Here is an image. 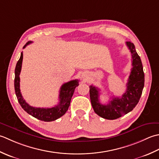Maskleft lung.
Masks as SVG:
<instances>
[{
	"label": "left lung",
	"instance_id": "1",
	"mask_svg": "<svg viewBox=\"0 0 159 159\" xmlns=\"http://www.w3.org/2000/svg\"><path fill=\"white\" fill-rule=\"evenodd\" d=\"M132 56V66L128 83L127 89L121 98H113L107 104L100 103L98 88L90 86V98L93 108L97 115L109 120L118 119L132 111L137 106L143 91L145 75L143 65L133 43L126 42Z\"/></svg>",
	"mask_w": 159,
	"mask_h": 159
}]
</instances>
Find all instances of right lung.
Masks as SVG:
<instances>
[{
	"label": "right lung",
	"mask_w": 159,
	"mask_h": 159,
	"mask_svg": "<svg viewBox=\"0 0 159 159\" xmlns=\"http://www.w3.org/2000/svg\"><path fill=\"white\" fill-rule=\"evenodd\" d=\"M32 43L31 41L28 42L23 47L25 48L28 44ZM22 58L23 54L21 53L20 57L16 64L15 69V79H14V89L18 101L24 111L28 114L33 116L39 120L44 121H52L59 119L61 116L65 114L69 109L73 93L76 87L79 85L78 80H71L69 82L64 83L60 88L59 100L60 102L56 106L52 108H35V107L29 105L23 99L20 93V73L22 68Z\"/></svg>",
	"instance_id": "add662e5"
}]
</instances>
